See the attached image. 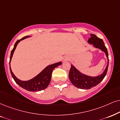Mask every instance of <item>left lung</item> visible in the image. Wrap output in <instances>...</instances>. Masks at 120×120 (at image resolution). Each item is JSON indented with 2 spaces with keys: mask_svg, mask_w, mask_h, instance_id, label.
<instances>
[{
  "mask_svg": "<svg viewBox=\"0 0 120 120\" xmlns=\"http://www.w3.org/2000/svg\"><path fill=\"white\" fill-rule=\"evenodd\" d=\"M91 38L88 40V42L93 44L94 46L101 49L102 51L105 52L108 59V64L103 73L96 77H91L84 75L80 72L73 65H71L69 74L70 80L74 86L81 89H90V88L98 85L104 79L105 76L106 75L107 69H108L109 60L108 52L104 41L102 39L98 38L95 35L91 34Z\"/></svg>",
  "mask_w": 120,
  "mask_h": 120,
  "instance_id": "left-lung-1",
  "label": "left lung"
}]
</instances>
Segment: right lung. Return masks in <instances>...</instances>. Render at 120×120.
Listing matches in <instances>:
<instances>
[{"label":"right lung","mask_w":120,"mask_h":120,"mask_svg":"<svg viewBox=\"0 0 120 120\" xmlns=\"http://www.w3.org/2000/svg\"><path fill=\"white\" fill-rule=\"evenodd\" d=\"M28 37H29V36H25V37L22 38L20 39V40L16 41V42L14 45V48L11 51V54H10V56L9 65L10 61H11V57L13 56V53L14 52L15 49H16V47L17 46L18 44L21 40H23V39ZM61 64V62H59V63L49 65L46 68H45L40 74H38L35 78L29 80V81H22V80H20L16 78L15 76L14 75L13 72H12L10 67V70L12 77H13L14 81H15V82L18 85H19L20 87L25 89V90L29 91H38L44 90L45 89H46L48 87L50 84V82L51 75H52L53 70Z\"/></svg>","instance_id":"1"}]
</instances>
